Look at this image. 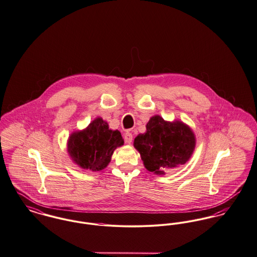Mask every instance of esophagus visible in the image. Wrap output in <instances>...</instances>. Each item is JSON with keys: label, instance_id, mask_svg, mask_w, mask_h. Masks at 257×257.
Here are the masks:
<instances>
[{"label": "esophagus", "instance_id": "1", "mask_svg": "<svg viewBox=\"0 0 257 257\" xmlns=\"http://www.w3.org/2000/svg\"><path fill=\"white\" fill-rule=\"evenodd\" d=\"M124 140H125V143H126V144H131L132 141H133V135H132V133L126 132V133L124 134Z\"/></svg>", "mask_w": 257, "mask_h": 257}]
</instances>
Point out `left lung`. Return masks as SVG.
I'll list each match as a JSON object with an SVG mask.
<instances>
[{
  "label": "left lung",
  "mask_w": 257,
  "mask_h": 257,
  "mask_svg": "<svg viewBox=\"0 0 257 257\" xmlns=\"http://www.w3.org/2000/svg\"><path fill=\"white\" fill-rule=\"evenodd\" d=\"M145 167L156 175L186 163L195 148L191 129L180 121L167 122L159 115L152 116L147 132L134 141Z\"/></svg>",
  "instance_id": "8db88e82"
}]
</instances>
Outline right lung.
<instances>
[{"mask_svg": "<svg viewBox=\"0 0 257 257\" xmlns=\"http://www.w3.org/2000/svg\"><path fill=\"white\" fill-rule=\"evenodd\" d=\"M123 144L120 132L108 129L106 121L98 117L85 130L70 136L68 152L78 166L96 172L108 165L114 150Z\"/></svg>", "mask_w": 257, "mask_h": 257, "instance_id": "add662e5", "label": "right lung"}]
</instances>
